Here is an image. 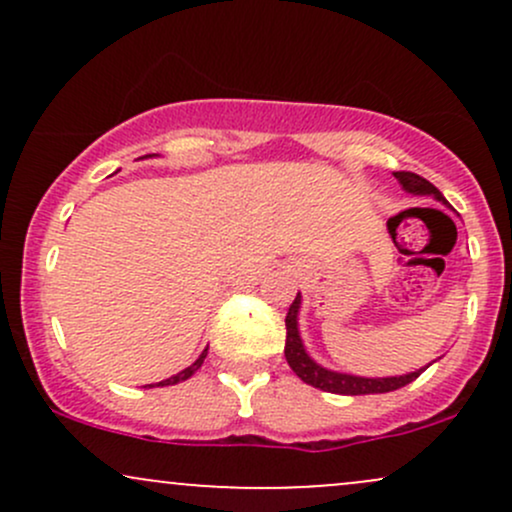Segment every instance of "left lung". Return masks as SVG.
I'll use <instances>...</instances> for the list:
<instances>
[{
  "mask_svg": "<svg viewBox=\"0 0 512 512\" xmlns=\"http://www.w3.org/2000/svg\"><path fill=\"white\" fill-rule=\"evenodd\" d=\"M395 178L399 180V185H402L404 190L411 192V195H428L438 199V202L448 204L445 197L440 195L438 187L431 185L426 178H421V175L409 173V170H399V173H395ZM298 310H301V293H298L296 301L291 303L289 313H286L284 354L293 373H296L303 383L317 387V390L334 392V395H380V392H392L414 383V380L428 368L426 366L407 375H395V378H361V375L337 373V370L322 368L320 363H315L313 358L308 356V351H305L301 332H298Z\"/></svg>",
  "mask_w": 512,
  "mask_h": 512,
  "instance_id": "8db88e82",
  "label": "left lung"
}]
</instances>
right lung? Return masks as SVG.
Instances as JSON below:
<instances>
[{"instance_id": "right-lung-1", "label": "right lung", "mask_w": 512, "mask_h": 512, "mask_svg": "<svg viewBox=\"0 0 512 512\" xmlns=\"http://www.w3.org/2000/svg\"><path fill=\"white\" fill-rule=\"evenodd\" d=\"M151 156V154H149ZM204 358H207V349L202 351V354H199V358L195 363H192V366H187L185 370H180L178 375H173V378H168V380H161V383H156L158 387H163V385H178V383H182V380H187V378H192V375L197 373L199 368H202V363H204ZM149 387H154V385H149Z\"/></svg>"}]
</instances>
